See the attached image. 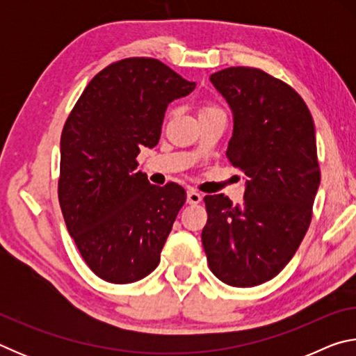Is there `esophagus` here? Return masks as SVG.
<instances>
[{
  "label": "esophagus",
  "instance_id": "34e87169",
  "mask_svg": "<svg viewBox=\"0 0 356 356\" xmlns=\"http://www.w3.org/2000/svg\"><path fill=\"white\" fill-rule=\"evenodd\" d=\"M202 201V196L195 190L186 191V202L188 204H200Z\"/></svg>",
  "mask_w": 356,
  "mask_h": 356
}]
</instances>
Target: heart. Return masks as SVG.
<instances>
[{
    "mask_svg": "<svg viewBox=\"0 0 356 356\" xmlns=\"http://www.w3.org/2000/svg\"><path fill=\"white\" fill-rule=\"evenodd\" d=\"M213 110H216V108H212V106H206V108H202L201 113H207V111H213Z\"/></svg>",
    "mask_w": 356,
    "mask_h": 356,
    "instance_id": "b5f03b06",
    "label": "heart"
}]
</instances>
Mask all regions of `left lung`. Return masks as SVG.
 Segmentation results:
<instances>
[{
  "mask_svg": "<svg viewBox=\"0 0 356 356\" xmlns=\"http://www.w3.org/2000/svg\"><path fill=\"white\" fill-rule=\"evenodd\" d=\"M210 81L232 111L226 156L245 174V196L204 197L202 246L216 278L252 287L286 267L309 227L321 185L314 120L291 86L259 69L229 67Z\"/></svg>",
  "mask_w": 356,
  "mask_h": 356,
  "instance_id": "8db88e82",
  "label": "left lung"
}]
</instances>
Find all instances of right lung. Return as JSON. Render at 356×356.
<instances>
[{"label":"right lung","mask_w":356,"mask_h":356,"mask_svg":"<svg viewBox=\"0 0 356 356\" xmlns=\"http://www.w3.org/2000/svg\"><path fill=\"white\" fill-rule=\"evenodd\" d=\"M195 88L159 59H122L89 81L65 120L59 204L102 280L130 284L160 262L186 193L177 184L152 185L135 159L159 144L168 105Z\"/></svg>","instance_id":"obj_1"}]
</instances>
